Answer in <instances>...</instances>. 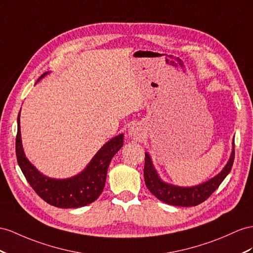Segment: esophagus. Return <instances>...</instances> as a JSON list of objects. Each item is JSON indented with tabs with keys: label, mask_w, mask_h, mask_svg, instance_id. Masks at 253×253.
<instances>
[{
	"label": "esophagus",
	"mask_w": 253,
	"mask_h": 253,
	"mask_svg": "<svg viewBox=\"0 0 253 253\" xmlns=\"http://www.w3.org/2000/svg\"><path fill=\"white\" fill-rule=\"evenodd\" d=\"M128 132H129V135H130V137H133V138H137L138 139V138H140L141 135H142V129H141V127L139 125L133 124L130 128H129Z\"/></svg>",
	"instance_id": "obj_1"
}]
</instances>
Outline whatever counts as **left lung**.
I'll use <instances>...</instances> for the list:
<instances>
[{"instance_id":"8db88e82","label":"left lung","mask_w":253,"mask_h":253,"mask_svg":"<svg viewBox=\"0 0 253 253\" xmlns=\"http://www.w3.org/2000/svg\"><path fill=\"white\" fill-rule=\"evenodd\" d=\"M234 156L235 150L234 142H233V151L230 160L217 176L207 180L204 184L194 187H177L167 184L159 178L157 172L155 171L153 167L150 155L145 153V164L143 171L145 185L155 197L165 203L174 206H197L209 199L211 196V193L222 183V180L226 177L232 169L233 163H234Z\"/></svg>"}]
</instances>
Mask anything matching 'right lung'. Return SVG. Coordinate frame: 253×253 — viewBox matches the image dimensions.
Returning a JSON list of instances; mask_svg holds the SVG:
<instances>
[{
	"label": "right lung",
	"mask_w": 253,
	"mask_h": 253,
	"mask_svg": "<svg viewBox=\"0 0 253 253\" xmlns=\"http://www.w3.org/2000/svg\"><path fill=\"white\" fill-rule=\"evenodd\" d=\"M48 73L41 76L38 80ZM124 135L110 140L98 151L85 170L67 179H53L42 175L24 156L21 144L20 113L18 115L16 135V155L18 165L32 188L43 201L61 209H76L85 206L98 198L105 188L110 161L124 143Z\"/></svg>",
	"instance_id": "1"
}]
</instances>
